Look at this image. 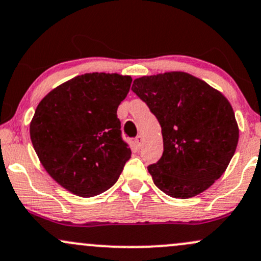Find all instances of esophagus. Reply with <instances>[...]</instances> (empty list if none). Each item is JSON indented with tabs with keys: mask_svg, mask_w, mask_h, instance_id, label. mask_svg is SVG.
I'll return each mask as SVG.
<instances>
[{
	"mask_svg": "<svg viewBox=\"0 0 261 261\" xmlns=\"http://www.w3.org/2000/svg\"><path fill=\"white\" fill-rule=\"evenodd\" d=\"M135 144L137 145V147H141V146H142V136L141 135H137L136 136Z\"/></svg>",
	"mask_w": 261,
	"mask_h": 261,
	"instance_id": "34e87169",
	"label": "esophagus"
}]
</instances>
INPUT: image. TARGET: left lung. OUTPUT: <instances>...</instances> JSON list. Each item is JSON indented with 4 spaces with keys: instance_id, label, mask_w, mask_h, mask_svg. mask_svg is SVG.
<instances>
[{
    "instance_id": "8db88e82",
    "label": "left lung",
    "mask_w": 261,
    "mask_h": 261,
    "mask_svg": "<svg viewBox=\"0 0 261 261\" xmlns=\"http://www.w3.org/2000/svg\"><path fill=\"white\" fill-rule=\"evenodd\" d=\"M131 90L162 128L163 153L147 167L154 185L181 199L210 188L227 170L239 139L228 100L183 71L135 79Z\"/></svg>"
}]
</instances>
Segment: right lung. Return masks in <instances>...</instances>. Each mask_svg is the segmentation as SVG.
Here are the masks:
<instances>
[{"mask_svg": "<svg viewBox=\"0 0 261 261\" xmlns=\"http://www.w3.org/2000/svg\"><path fill=\"white\" fill-rule=\"evenodd\" d=\"M131 82L127 75L88 73L53 89L37 107L30 126L34 151L71 193L93 197L109 190L130 159L116 111Z\"/></svg>", "mask_w": 261, "mask_h": 261, "instance_id": "obj_1", "label": "right lung"}]
</instances>
